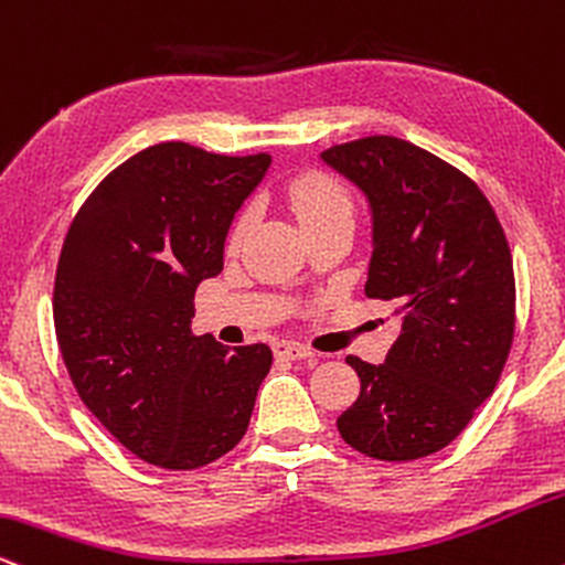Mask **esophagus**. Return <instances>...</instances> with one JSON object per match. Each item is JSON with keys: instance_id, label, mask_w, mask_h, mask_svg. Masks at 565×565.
I'll return each instance as SVG.
<instances>
[{"instance_id": "1", "label": "esophagus", "mask_w": 565, "mask_h": 565, "mask_svg": "<svg viewBox=\"0 0 565 565\" xmlns=\"http://www.w3.org/2000/svg\"><path fill=\"white\" fill-rule=\"evenodd\" d=\"M275 354L282 356V360H311V356H315V351L303 347V343L280 341V343H275Z\"/></svg>"}]
</instances>
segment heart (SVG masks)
I'll return each instance as SVG.
<instances>
[{"instance_id": "b5f03b06", "label": "heart", "mask_w": 565, "mask_h": 565, "mask_svg": "<svg viewBox=\"0 0 565 565\" xmlns=\"http://www.w3.org/2000/svg\"><path fill=\"white\" fill-rule=\"evenodd\" d=\"M288 203L294 209L303 230L317 227L322 222H333V218H351L354 216V203L347 188L335 182L333 177L322 174V171H309L294 179V184L288 188ZM250 227V211H243L237 216L235 227L230 232V245H241L245 232Z\"/></svg>"}]
</instances>
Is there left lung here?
Listing matches in <instances>:
<instances>
[{
	"mask_svg": "<svg viewBox=\"0 0 565 565\" xmlns=\"http://www.w3.org/2000/svg\"><path fill=\"white\" fill-rule=\"evenodd\" d=\"M322 161L373 211L367 298L394 307L386 362H347L360 396L338 417L343 441L386 462L452 444L492 396L515 333L513 256L473 179L399 137L333 145Z\"/></svg>",
	"mask_w": 565,
	"mask_h": 565,
	"instance_id": "obj_1",
	"label": "left lung"
}]
</instances>
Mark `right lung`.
Instances as JSON below:
<instances>
[{
  "mask_svg": "<svg viewBox=\"0 0 565 565\" xmlns=\"http://www.w3.org/2000/svg\"><path fill=\"white\" fill-rule=\"evenodd\" d=\"M271 158L161 142L113 169L73 216L55 271L60 354L89 413L150 466L192 470L248 430L267 343L192 335L195 288Z\"/></svg>",
  "mask_w": 565,
  "mask_h": 565,
  "instance_id": "add662e5",
  "label": "right lung"
}]
</instances>
